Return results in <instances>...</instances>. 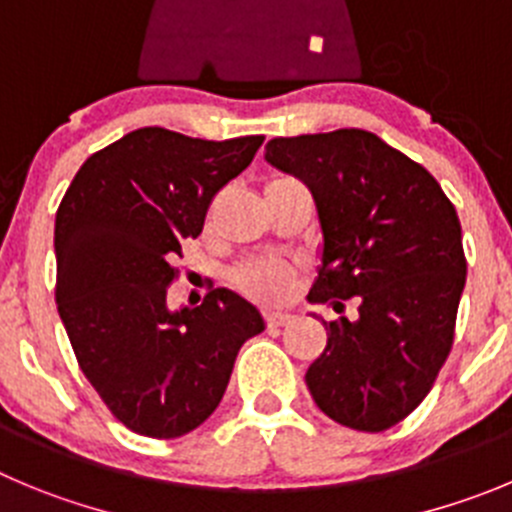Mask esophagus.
I'll return each mask as SVG.
<instances>
[{
  "label": "esophagus",
  "mask_w": 512,
  "mask_h": 512,
  "mask_svg": "<svg viewBox=\"0 0 512 512\" xmlns=\"http://www.w3.org/2000/svg\"><path fill=\"white\" fill-rule=\"evenodd\" d=\"M290 321H293V315H290V313H265V323H267V328L288 326Z\"/></svg>",
  "instance_id": "1"
}]
</instances>
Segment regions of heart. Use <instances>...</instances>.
<instances>
[{
  "label": "heart",
  "instance_id": "obj_1",
  "mask_svg": "<svg viewBox=\"0 0 512 512\" xmlns=\"http://www.w3.org/2000/svg\"><path fill=\"white\" fill-rule=\"evenodd\" d=\"M280 181L290 179H272L270 184H280ZM232 280L242 293L260 300V303H280V300L288 298L290 290H293L295 270L288 262L275 260V257H265V260H255L237 267Z\"/></svg>",
  "mask_w": 512,
  "mask_h": 512
}]
</instances>
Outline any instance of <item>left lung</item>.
Instances as JSON below:
<instances>
[{"label": "left lung", "instance_id": "1", "mask_svg": "<svg viewBox=\"0 0 512 512\" xmlns=\"http://www.w3.org/2000/svg\"><path fill=\"white\" fill-rule=\"evenodd\" d=\"M265 159L303 181L323 232L310 303L358 300L356 321L323 323L305 374L318 409L358 432L409 417L455 341L467 262L455 204L422 164L361 128L272 138Z\"/></svg>", "mask_w": 512, "mask_h": 512}]
</instances>
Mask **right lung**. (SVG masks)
<instances>
[{"label": "right lung", "instance_id": "right-lung-1", "mask_svg": "<svg viewBox=\"0 0 512 512\" xmlns=\"http://www.w3.org/2000/svg\"><path fill=\"white\" fill-rule=\"evenodd\" d=\"M262 141L138 128L95 151L57 207V313L85 379L131 432L197 429L219 407L242 343L265 331L260 310L227 288L197 308H166L179 272L171 257L199 237L214 194Z\"/></svg>", "mask_w": 512, "mask_h": 512}]
</instances>
